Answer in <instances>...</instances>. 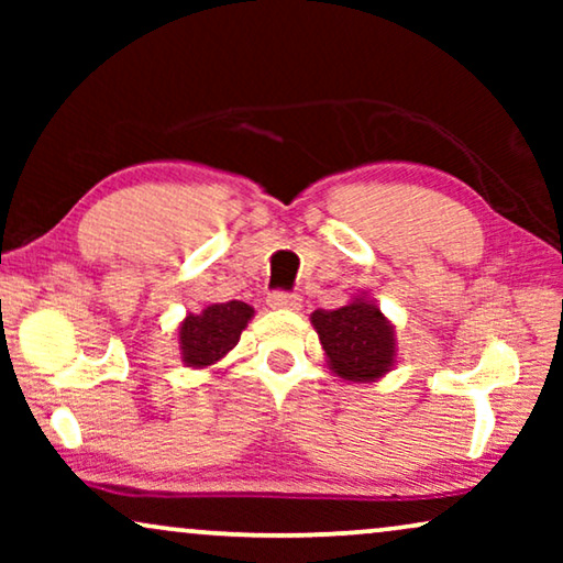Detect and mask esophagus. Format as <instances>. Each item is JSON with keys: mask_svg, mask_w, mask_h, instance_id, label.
Wrapping results in <instances>:
<instances>
[{"mask_svg": "<svg viewBox=\"0 0 563 563\" xmlns=\"http://www.w3.org/2000/svg\"><path fill=\"white\" fill-rule=\"evenodd\" d=\"M268 307H274V310H297L299 305H302V299L295 291H284V289H276L272 295L266 297Z\"/></svg>", "mask_w": 563, "mask_h": 563, "instance_id": "34e87169", "label": "esophagus"}]
</instances>
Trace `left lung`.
Returning a JSON list of instances; mask_svg holds the SVG:
<instances>
[{
  "instance_id": "8db88e82",
  "label": "left lung",
  "mask_w": 563,
  "mask_h": 563,
  "mask_svg": "<svg viewBox=\"0 0 563 563\" xmlns=\"http://www.w3.org/2000/svg\"><path fill=\"white\" fill-rule=\"evenodd\" d=\"M312 325L338 376L368 382L389 372L395 361V330L376 305L356 299L338 310H314Z\"/></svg>"
}]
</instances>
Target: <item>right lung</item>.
Returning <instances> with one entry per match:
<instances>
[{
	"instance_id": "right-lung-1",
	"label": "right lung",
	"mask_w": 563,
	"mask_h": 563,
	"mask_svg": "<svg viewBox=\"0 0 563 563\" xmlns=\"http://www.w3.org/2000/svg\"><path fill=\"white\" fill-rule=\"evenodd\" d=\"M253 307L238 299L210 305L202 314H189L179 328L181 356L189 366H210L225 356L249 325Z\"/></svg>"
}]
</instances>
